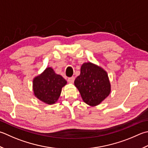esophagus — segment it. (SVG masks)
I'll return each instance as SVG.
<instances>
[{"label":"esophagus","instance_id":"obj_1","mask_svg":"<svg viewBox=\"0 0 148 148\" xmlns=\"http://www.w3.org/2000/svg\"><path fill=\"white\" fill-rule=\"evenodd\" d=\"M74 79H75V77H69L68 78V82L69 83H73L74 82Z\"/></svg>","mask_w":148,"mask_h":148}]
</instances>
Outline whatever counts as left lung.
Returning <instances> with one entry per match:
<instances>
[{
    "mask_svg": "<svg viewBox=\"0 0 148 148\" xmlns=\"http://www.w3.org/2000/svg\"><path fill=\"white\" fill-rule=\"evenodd\" d=\"M83 101L89 106H95L108 96L111 85L107 72L101 66L91 62L81 66V73L74 81Z\"/></svg>",
    "mask_w": 148,
    "mask_h": 148,
    "instance_id": "obj_1",
    "label": "left lung"
}]
</instances>
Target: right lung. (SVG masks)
<instances>
[{"label":"right lung","mask_w":148,"mask_h":148,"mask_svg":"<svg viewBox=\"0 0 148 148\" xmlns=\"http://www.w3.org/2000/svg\"><path fill=\"white\" fill-rule=\"evenodd\" d=\"M66 81L57 74L51 67H47L33 81V90L36 98L47 105H53L58 100L62 89Z\"/></svg>","instance_id":"obj_1"}]
</instances>
